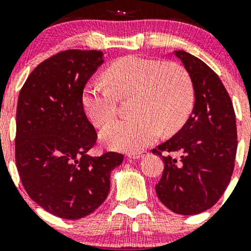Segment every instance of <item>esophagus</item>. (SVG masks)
Here are the masks:
<instances>
[{
	"mask_svg": "<svg viewBox=\"0 0 251 251\" xmlns=\"http://www.w3.org/2000/svg\"><path fill=\"white\" fill-rule=\"evenodd\" d=\"M148 152L146 151H140V152H133V153H129V158H133V159H138V158H142L143 155H145Z\"/></svg>",
	"mask_w": 251,
	"mask_h": 251,
	"instance_id": "esophagus-1",
	"label": "esophagus"
}]
</instances>
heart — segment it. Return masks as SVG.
I'll return each instance as SVG.
<instances>
[{
	"label": "heart",
	"instance_id": "1",
	"mask_svg": "<svg viewBox=\"0 0 251 251\" xmlns=\"http://www.w3.org/2000/svg\"><path fill=\"white\" fill-rule=\"evenodd\" d=\"M106 82H88L82 89L81 103L86 116L102 127L117 114V98L132 94L128 119L105 127L100 139L112 149L139 151L165 133L177 131L188 119L194 105V87L185 68L176 62L128 55L106 68Z\"/></svg>",
	"mask_w": 251,
	"mask_h": 251
}]
</instances>
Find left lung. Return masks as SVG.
Here are the masks:
<instances>
[{
    "label": "left lung",
    "mask_w": 251,
    "mask_h": 251,
    "mask_svg": "<svg viewBox=\"0 0 251 251\" xmlns=\"http://www.w3.org/2000/svg\"><path fill=\"white\" fill-rule=\"evenodd\" d=\"M175 55L191 77L195 106L185 125L152 150L164 160L155 192L176 214L197 215L217 203L231 179L237 150L236 116L220 76L205 62L184 50H176Z\"/></svg>",
    "instance_id": "1"
}]
</instances>
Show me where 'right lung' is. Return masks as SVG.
<instances>
[{"label":"right lung","instance_id":"obj_1","mask_svg":"<svg viewBox=\"0 0 251 251\" xmlns=\"http://www.w3.org/2000/svg\"><path fill=\"white\" fill-rule=\"evenodd\" d=\"M102 51L68 50L40 63L25 80L16 111L15 159L22 185L41 208L79 220L99 208L111 171L124 155L87 154L97 132L82 108V89Z\"/></svg>","mask_w":251,"mask_h":251}]
</instances>
